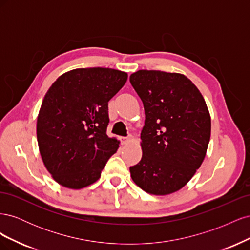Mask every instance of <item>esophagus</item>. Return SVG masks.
Returning a JSON list of instances; mask_svg holds the SVG:
<instances>
[{
  "label": "esophagus",
  "instance_id": "obj_1",
  "mask_svg": "<svg viewBox=\"0 0 250 250\" xmlns=\"http://www.w3.org/2000/svg\"><path fill=\"white\" fill-rule=\"evenodd\" d=\"M129 141H130V139H128V138H124V137L121 138V143H122L123 145H124V144H127Z\"/></svg>",
  "mask_w": 250,
  "mask_h": 250
}]
</instances>
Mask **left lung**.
I'll return each instance as SVG.
<instances>
[{
  "label": "left lung",
  "instance_id": "1",
  "mask_svg": "<svg viewBox=\"0 0 250 250\" xmlns=\"http://www.w3.org/2000/svg\"><path fill=\"white\" fill-rule=\"evenodd\" d=\"M130 83L144 104L142 160L129 168L134 184L153 195L184 188L199 169L210 138V116L185 75L140 70Z\"/></svg>",
  "mask_w": 250,
  "mask_h": 250
}]
</instances>
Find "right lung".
<instances>
[{"instance_id":"1","label":"right lung","mask_w":250,"mask_h":250,"mask_svg":"<svg viewBox=\"0 0 250 250\" xmlns=\"http://www.w3.org/2000/svg\"><path fill=\"white\" fill-rule=\"evenodd\" d=\"M127 73L108 67L62 74L44 96L37 117V143L44 167L62 187L79 190L100 178L120 142L108 138V101Z\"/></svg>"}]
</instances>
